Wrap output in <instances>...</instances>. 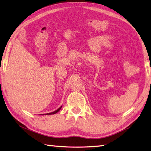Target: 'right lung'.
Listing matches in <instances>:
<instances>
[{
  "label": "right lung",
  "instance_id": "1",
  "mask_svg": "<svg viewBox=\"0 0 151 151\" xmlns=\"http://www.w3.org/2000/svg\"><path fill=\"white\" fill-rule=\"evenodd\" d=\"M62 106H60L58 109H57V110H55V111H53V112H51V113H48V114H43V115H52V114H56L57 113V112H58L60 110V109L61 108H62Z\"/></svg>",
  "mask_w": 151,
  "mask_h": 151
}]
</instances>
